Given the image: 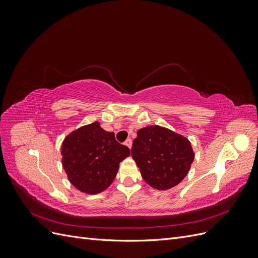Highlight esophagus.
<instances>
[{"label":"esophagus","instance_id":"esophagus-1","mask_svg":"<svg viewBox=\"0 0 258 258\" xmlns=\"http://www.w3.org/2000/svg\"><path fill=\"white\" fill-rule=\"evenodd\" d=\"M124 145H126L128 148H131V146H132V140L131 139H127L126 142H124Z\"/></svg>","mask_w":258,"mask_h":258}]
</instances>
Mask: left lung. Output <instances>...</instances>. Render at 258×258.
Segmentation results:
<instances>
[{"label":"left lung","mask_w":258,"mask_h":258,"mask_svg":"<svg viewBox=\"0 0 258 258\" xmlns=\"http://www.w3.org/2000/svg\"><path fill=\"white\" fill-rule=\"evenodd\" d=\"M131 156L144 181L160 190L181 183L195 157L188 139L160 126H147L138 131Z\"/></svg>","instance_id":"8db88e82"}]
</instances>
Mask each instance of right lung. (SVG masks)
<instances>
[{
  "label": "right lung",
  "instance_id": "right-lung-1",
  "mask_svg": "<svg viewBox=\"0 0 258 258\" xmlns=\"http://www.w3.org/2000/svg\"><path fill=\"white\" fill-rule=\"evenodd\" d=\"M61 155L69 181L79 190L95 195L112 184L130 151L96 121L71 132L62 143Z\"/></svg>",
  "mask_w": 258,
  "mask_h": 258
}]
</instances>
